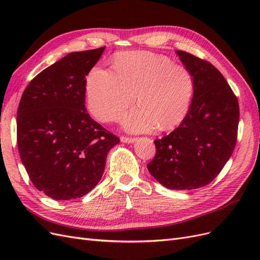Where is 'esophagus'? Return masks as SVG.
I'll list each match as a JSON object with an SVG mask.
<instances>
[{"mask_svg":"<svg viewBox=\"0 0 260 260\" xmlns=\"http://www.w3.org/2000/svg\"><path fill=\"white\" fill-rule=\"evenodd\" d=\"M120 141H121V142H123V143H128V144H130V143H135L136 141H137V139H136V138L121 137V138H120Z\"/></svg>","mask_w":260,"mask_h":260,"instance_id":"34e87169","label":"esophagus"}]
</instances>
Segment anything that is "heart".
<instances>
[{
  "mask_svg": "<svg viewBox=\"0 0 260 260\" xmlns=\"http://www.w3.org/2000/svg\"><path fill=\"white\" fill-rule=\"evenodd\" d=\"M113 72L93 68L86 79V100L93 116L101 121L118 119L136 100L140 104L122 118L131 132L175 128L190 109L194 78L168 57L146 51L118 55Z\"/></svg>",
  "mask_w": 260,
  "mask_h": 260,
  "instance_id": "b5f03b06",
  "label": "heart"
}]
</instances>
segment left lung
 Masks as SVG:
<instances>
[{"instance_id": "8db88e82", "label": "left lung", "mask_w": 260, "mask_h": 260, "mask_svg": "<svg viewBox=\"0 0 260 260\" xmlns=\"http://www.w3.org/2000/svg\"><path fill=\"white\" fill-rule=\"evenodd\" d=\"M177 55L194 78L190 109L170 135L154 141L147 169L170 190H194L214 180L237 143L240 108L224 77L210 62L183 51Z\"/></svg>"}]
</instances>
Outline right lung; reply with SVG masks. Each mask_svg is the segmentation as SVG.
Returning a JSON list of instances; mask_svg holds the SVG:
<instances>
[{
  "mask_svg": "<svg viewBox=\"0 0 260 260\" xmlns=\"http://www.w3.org/2000/svg\"><path fill=\"white\" fill-rule=\"evenodd\" d=\"M105 48L73 52L45 68L23 91L17 144L31 182L56 201L82 198L101 180L119 143L85 108V77Z\"/></svg>",
  "mask_w": 260,
  "mask_h": 260,
  "instance_id": "right-lung-1",
  "label": "right lung"
}]
</instances>
